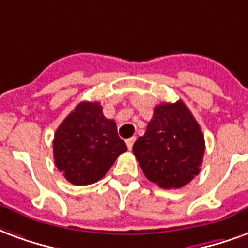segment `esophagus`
<instances>
[{"label":"esophagus","mask_w":248,"mask_h":248,"mask_svg":"<svg viewBox=\"0 0 248 248\" xmlns=\"http://www.w3.org/2000/svg\"><path fill=\"white\" fill-rule=\"evenodd\" d=\"M135 140H136V137H131V139H126L125 142H126V146H128V149L131 151L132 146H133V144H135Z\"/></svg>","instance_id":"obj_1"}]
</instances>
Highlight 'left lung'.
<instances>
[{
    "label": "left lung",
    "instance_id": "8db88e82",
    "mask_svg": "<svg viewBox=\"0 0 248 248\" xmlns=\"http://www.w3.org/2000/svg\"><path fill=\"white\" fill-rule=\"evenodd\" d=\"M132 151L149 181L162 189H180L200 173L205 139L185 103H162L155 107Z\"/></svg>",
    "mask_w": 248,
    "mask_h": 248
}]
</instances>
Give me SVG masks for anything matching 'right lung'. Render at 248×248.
I'll use <instances>...</instances> for the list:
<instances>
[{"instance_id": "right-lung-1", "label": "right lung", "mask_w": 248, "mask_h": 248, "mask_svg": "<svg viewBox=\"0 0 248 248\" xmlns=\"http://www.w3.org/2000/svg\"><path fill=\"white\" fill-rule=\"evenodd\" d=\"M52 148L57 168L67 181L78 186L99 181L126 151L116 123L103 115L97 102H82L75 107L58 126Z\"/></svg>"}]
</instances>
